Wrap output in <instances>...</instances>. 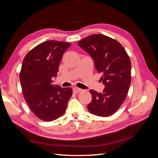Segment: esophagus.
<instances>
[{
    "instance_id": "1",
    "label": "esophagus",
    "mask_w": 158,
    "mask_h": 158,
    "mask_svg": "<svg viewBox=\"0 0 158 158\" xmlns=\"http://www.w3.org/2000/svg\"><path fill=\"white\" fill-rule=\"evenodd\" d=\"M81 91H82V89L78 88H73V92L74 93L77 94V93H79L80 92H81Z\"/></svg>"
}]
</instances>
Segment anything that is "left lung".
Listing matches in <instances>:
<instances>
[{"instance_id": "obj_1", "label": "left lung", "mask_w": 158, "mask_h": 158, "mask_svg": "<svg viewBox=\"0 0 158 158\" xmlns=\"http://www.w3.org/2000/svg\"><path fill=\"white\" fill-rule=\"evenodd\" d=\"M78 45L92 57L95 69L102 73L105 87L102 93L91 89L92 100L88 111L108 117L117 111L125 101L131 82V63L123 45L102 34H94L80 40Z\"/></svg>"}]
</instances>
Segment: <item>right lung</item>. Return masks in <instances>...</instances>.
I'll return each mask as SVG.
<instances>
[{"mask_svg":"<svg viewBox=\"0 0 158 158\" xmlns=\"http://www.w3.org/2000/svg\"><path fill=\"white\" fill-rule=\"evenodd\" d=\"M69 43L49 40L27 52L22 62L20 80L23 97L35 115L49 122L65 113L73 95L71 88L52 84Z\"/></svg>","mask_w":158,"mask_h":158,"instance_id":"obj_1","label":"right lung"}]
</instances>
